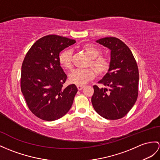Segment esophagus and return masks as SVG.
I'll list each match as a JSON object with an SVG mask.
<instances>
[{
    "mask_svg": "<svg viewBox=\"0 0 160 160\" xmlns=\"http://www.w3.org/2000/svg\"><path fill=\"white\" fill-rule=\"evenodd\" d=\"M77 88L78 89V90H81V89H83L84 88L83 85H77Z\"/></svg>",
    "mask_w": 160,
    "mask_h": 160,
    "instance_id": "obj_1",
    "label": "esophagus"
}]
</instances>
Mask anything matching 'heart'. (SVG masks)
I'll return each mask as SVG.
<instances>
[{
	"label": "heart",
	"instance_id": "obj_1",
	"mask_svg": "<svg viewBox=\"0 0 160 160\" xmlns=\"http://www.w3.org/2000/svg\"><path fill=\"white\" fill-rule=\"evenodd\" d=\"M81 49L91 58L88 65V67L91 68L75 69L70 73L69 81L77 85H84L94 79L96 73L100 77L105 75L111 67L110 60L107 57L100 56L102 54V51L98 47L92 44H85L81 46ZM72 57L71 49H67L60 53L59 62L64 69L71 70L72 68Z\"/></svg>",
	"mask_w": 160,
	"mask_h": 160
}]
</instances>
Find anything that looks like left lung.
Wrapping results in <instances>:
<instances>
[{"label": "left lung", "instance_id": "8db88e82", "mask_svg": "<svg viewBox=\"0 0 160 160\" xmlns=\"http://www.w3.org/2000/svg\"><path fill=\"white\" fill-rule=\"evenodd\" d=\"M96 42L111 49V67L98 81L105 88L93 86L92 103L102 118L119 119L128 113L137 100L138 66L130 48L119 38L105 37Z\"/></svg>", "mask_w": 160, "mask_h": 160}]
</instances>
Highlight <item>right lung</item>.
Instances as JSON below:
<instances>
[{
  "label": "right lung",
  "instance_id": "right-lung-1",
  "mask_svg": "<svg viewBox=\"0 0 160 160\" xmlns=\"http://www.w3.org/2000/svg\"><path fill=\"white\" fill-rule=\"evenodd\" d=\"M76 41L51 34L37 41L22 65L21 91L30 111L45 121L67 114L77 92L75 85L63 87L67 76L59 62L60 52Z\"/></svg>",
  "mask_w": 160,
  "mask_h": 160
}]
</instances>
